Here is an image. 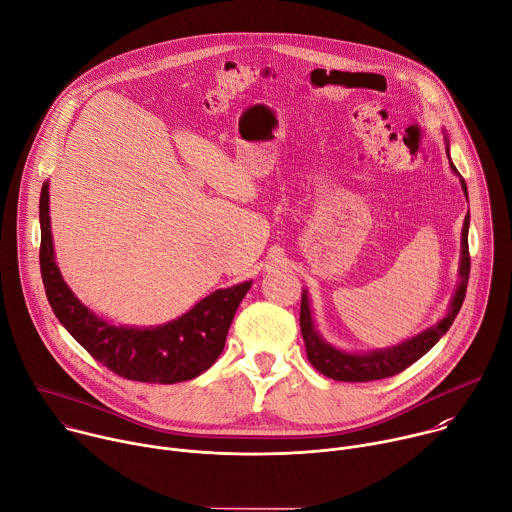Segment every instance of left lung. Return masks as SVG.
I'll return each instance as SVG.
<instances>
[{"mask_svg":"<svg viewBox=\"0 0 512 512\" xmlns=\"http://www.w3.org/2000/svg\"><path fill=\"white\" fill-rule=\"evenodd\" d=\"M446 150H448V158H450V143L446 139ZM450 168L452 172L460 178L462 190L468 198V188L464 178L458 174L456 166L452 164L450 158ZM468 227H470V212L464 218V229H462V257H460V281L458 287L454 291V298L450 302V310L448 314L437 322L435 326L419 332L417 336L391 346V348H381V350H373V352H346L340 350L332 344H328L320 332L314 326V318H312V308H310V300H308V291L304 289L302 294V310H300V326H302V336H304V344H306V352H308V360L312 362V367L326 375L328 379L334 381H344V383H364V381H377V379H387L393 377L401 371H405L407 367L415 360H419L425 352H429L435 342L440 340L452 326V322L456 320L462 302L466 298V287H468V275H470V253H468Z\"/></svg>","mask_w":512,"mask_h":512,"instance_id":"1","label":"left lung"}]
</instances>
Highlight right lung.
<instances>
[{"instance_id": "obj_1", "label": "right lung", "mask_w": 512, "mask_h": 512, "mask_svg": "<svg viewBox=\"0 0 512 512\" xmlns=\"http://www.w3.org/2000/svg\"><path fill=\"white\" fill-rule=\"evenodd\" d=\"M48 182L40 192V271L48 304L60 324L115 375L174 385L196 379L221 356L235 312L253 281L216 289L180 318L150 326H115L89 310L60 275L50 231Z\"/></svg>"}]
</instances>
